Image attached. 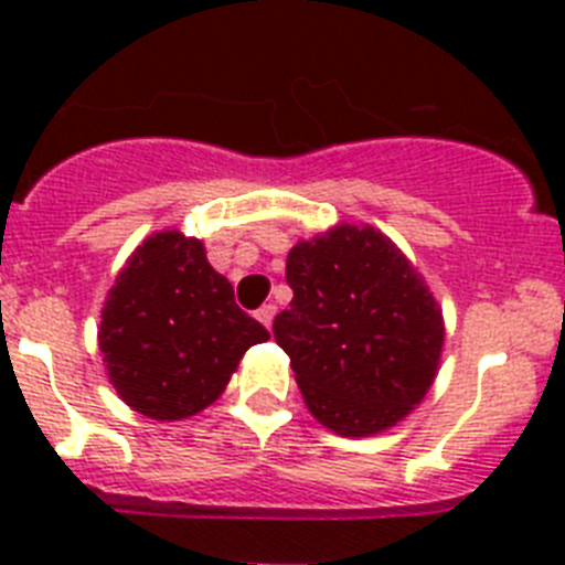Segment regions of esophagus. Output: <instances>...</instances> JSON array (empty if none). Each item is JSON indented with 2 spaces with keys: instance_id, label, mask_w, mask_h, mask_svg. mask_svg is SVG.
Listing matches in <instances>:
<instances>
[{
  "instance_id": "34e87169",
  "label": "esophagus",
  "mask_w": 565,
  "mask_h": 565,
  "mask_svg": "<svg viewBox=\"0 0 565 565\" xmlns=\"http://www.w3.org/2000/svg\"><path fill=\"white\" fill-rule=\"evenodd\" d=\"M274 317H277V306H274V302H266V306H263V308H257V319L266 328H271Z\"/></svg>"
}]
</instances>
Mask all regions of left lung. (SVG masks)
Instances as JSON below:
<instances>
[{
  "instance_id": "left-lung-1",
  "label": "left lung",
  "mask_w": 565,
  "mask_h": 565,
  "mask_svg": "<svg viewBox=\"0 0 565 565\" xmlns=\"http://www.w3.org/2000/svg\"><path fill=\"white\" fill-rule=\"evenodd\" d=\"M294 299L274 319L299 393L344 438L391 430L427 396L444 317L422 274L379 228L339 223L288 252Z\"/></svg>"
}]
</instances>
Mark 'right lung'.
<instances>
[{"label":"right lung","instance_id":"1","mask_svg":"<svg viewBox=\"0 0 565 565\" xmlns=\"http://www.w3.org/2000/svg\"><path fill=\"white\" fill-rule=\"evenodd\" d=\"M268 337L209 266L203 239L167 228L149 234L115 277L98 351L124 404L181 422L217 402L243 353Z\"/></svg>","mask_w":565,"mask_h":565}]
</instances>
